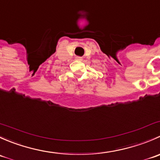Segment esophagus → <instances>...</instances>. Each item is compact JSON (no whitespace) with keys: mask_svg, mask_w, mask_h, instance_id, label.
Wrapping results in <instances>:
<instances>
[{"mask_svg":"<svg viewBox=\"0 0 160 160\" xmlns=\"http://www.w3.org/2000/svg\"><path fill=\"white\" fill-rule=\"evenodd\" d=\"M76 59H77V60L81 61L82 60V58L80 57V56H77V57H76Z\"/></svg>","mask_w":160,"mask_h":160,"instance_id":"1","label":"esophagus"}]
</instances>
